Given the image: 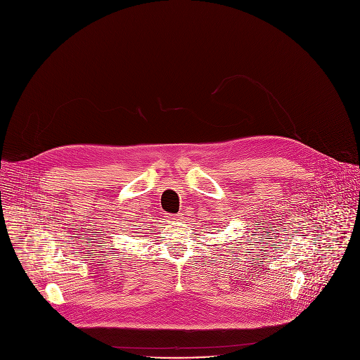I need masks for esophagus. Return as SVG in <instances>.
<instances>
[{"instance_id":"34e87169","label":"esophagus","mask_w":360,"mask_h":360,"mask_svg":"<svg viewBox=\"0 0 360 360\" xmlns=\"http://www.w3.org/2000/svg\"><path fill=\"white\" fill-rule=\"evenodd\" d=\"M169 217H170L172 220H179V219L181 217V214H180V213H177V214H170Z\"/></svg>"}]
</instances>
